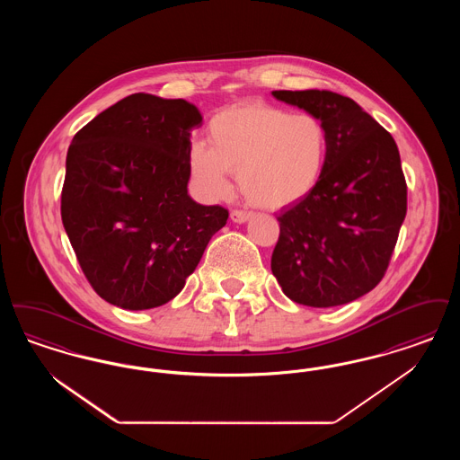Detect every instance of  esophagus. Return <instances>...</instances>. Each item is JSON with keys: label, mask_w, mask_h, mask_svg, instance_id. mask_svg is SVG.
<instances>
[{"label": "esophagus", "mask_w": 460, "mask_h": 460, "mask_svg": "<svg viewBox=\"0 0 460 460\" xmlns=\"http://www.w3.org/2000/svg\"><path fill=\"white\" fill-rule=\"evenodd\" d=\"M250 217H252V212H246V210H233V212H231V220H233V222H238V224L246 222Z\"/></svg>", "instance_id": "34e87169"}]
</instances>
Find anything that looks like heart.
I'll use <instances>...</instances> for the list:
<instances>
[{"mask_svg": "<svg viewBox=\"0 0 460 460\" xmlns=\"http://www.w3.org/2000/svg\"><path fill=\"white\" fill-rule=\"evenodd\" d=\"M208 143L195 141L188 154L198 188L212 198L231 191L238 172L241 193L261 208H285L317 186L328 162L326 126L310 113H293L248 102L216 113Z\"/></svg>", "mask_w": 460, "mask_h": 460, "instance_id": "b5f03b06", "label": "heart"}]
</instances>
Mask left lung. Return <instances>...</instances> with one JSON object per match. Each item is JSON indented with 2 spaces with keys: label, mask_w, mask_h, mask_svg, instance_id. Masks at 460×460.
Instances as JSON below:
<instances>
[{
  "label": "left lung",
  "mask_w": 460,
  "mask_h": 460,
  "mask_svg": "<svg viewBox=\"0 0 460 460\" xmlns=\"http://www.w3.org/2000/svg\"><path fill=\"white\" fill-rule=\"evenodd\" d=\"M272 94L321 119L329 139L317 186L278 217L272 274L300 305L349 304L385 278L407 214L396 143L367 111L338 93Z\"/></svg>",
  "instance_id": "1"
}]
</instances>
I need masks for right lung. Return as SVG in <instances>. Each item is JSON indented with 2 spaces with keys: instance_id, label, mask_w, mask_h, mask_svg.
<instances>
[{
  "instance_id": "obj_1",
  "label": "right lung",
  "mask_w": 460,
  "mask_h": 460,
  "mask_svg": "<svg viewBox=\"0 0 460 460\" xmlns=\"http://www.w3.org/2000/svg\"><path fill=\"white\" fill-rule=\"evenodd\" d=\"M195 105L136 93L96 115L66 152L62 222L91 288L111 305H164L184 288L220 205L188 195Z\"/></svg>"
}]
</instances>
